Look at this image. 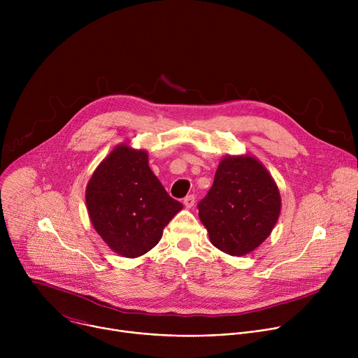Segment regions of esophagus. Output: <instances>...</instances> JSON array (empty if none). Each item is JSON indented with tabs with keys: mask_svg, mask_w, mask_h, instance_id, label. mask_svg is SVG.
I'll return each mask as SVG.
<instances>
[{
	"mask_svg": "<svg viewBox=\"0 0 358 358\" xmlns=\"http://www.w3.org/2000/svg\"><path fill=\"white\" fill-rule=\"evenodd\" d=\"M194 203H195V196H194L192 194H189V195H187V196L184 198V206H185L187 208L194 207Z\"/></svg>",
	"mask_w": 358,
	"mask_h": 358,
	"instance_id": "34e87169",
	"label": "esophagus"
}]
</instances>
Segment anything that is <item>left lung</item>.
Here are the masks:
<instances>
[{"mask_svg":"<svg viewBox=\"0 0 358 358\" xmlns=\"http://www.w3.org/2000/svg\"><path fill=\"white\" fill-rule=\"evenodd\" d=\"M280 214V194L268 170L250 156L225 157L198 215L214 246L232 257L258 248Z\"/></svg>","mask_w":358,"mask_h":358,"instance_id":"obj_1","label":"left lung"}]
</instances>
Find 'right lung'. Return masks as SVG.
I'll return each mask as SVG.
<instances>
[{
	"label": "right lung",
	"mask_w": 358,
	"mask_h": 358,
	"mask_svg": "<svg viewBox=\"0 0 358 358\" xmlns=\"http://www.w3.org/2000/svg\"><path fill=\"white\" fill-rule=\"evenodd\" d=\"M86 203L97 234L124 258L155 248L182 208L150 170L147 152L126 144L99 164L86 188Z\"/></svg>",
	"instance_id": "1"
}]
</instances>
